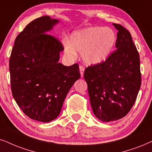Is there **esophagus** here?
I'll return each instance as SVG.
<instances>
[{"instance_id":"obj_1","label":"esophagus","mask_w":152,"mask_h":152,"mask_svg":"<svg viewBox=\"0 0 152 152\" xmlns=\"http://www.w3.org/2000/svg\"><path fill=\"white\" fill-rule=\"evenodd\" d=\"M79 70H80V76L83 77V73H84V70H85V68H84L83 66H80Z\"/></svg>"}]
</instances>
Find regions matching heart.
I'll list each match as a JSON object with an SVG mask.
<instances>
[{
  "label": "heart",
  "instance_id": "b5f03b06",
  "mask_svg": "<svg viewBox=\"0 0 152 152\" xmlns=\"http://www.w3.org/2000/svg\"><path fill=\"white\" fill-rule=\"evenodd\" d=\"M116 41L114 31L109 27L90 26L74 31L69 42H66L64 50L67 55L76 57V52L88 64H99L107 60Z\"/></svg>",
  "mask_w": 152,
  "mask_h": 152
}]
</instances>
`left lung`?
<instances>
[{
  "label": "left lung",
  "mask_w": 152,
  "mask_h": 152,
  "mask_svg": "<svg viewBox=\"0 0 152 152\" xmlns=\"http://www.w3.org/2000/svg\"><path fill=\"white\" fill-rule=\"evenodd\" d=\"M116 50L101 64L84 72L94 114L103 122L114 121L128 114L141 86L140 55L131 35L118 24Z\"/></svg>",
  "instance_id": "left-lung-1"
}]
</instances>
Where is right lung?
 <instances>
[{
    "instance_id": "right-lung-1",
    "label": "right lung",
    "mask_w": 152,
    "mask_h": 152,
    "mask_svg": "<svg viewBox=\"0 0 152 152\" xmlns=\"http://www.w3.org/2000/svg\"><path fill=\"white\" fill-rule=\"evenodd\" d=\"M58 20L36 19L19 34L10 57L12 93L30 118L50 122L59 116L65 97L80 78L79 66L58 62L62 43L47 34Z\"/></svg>"
}]
</instances>
